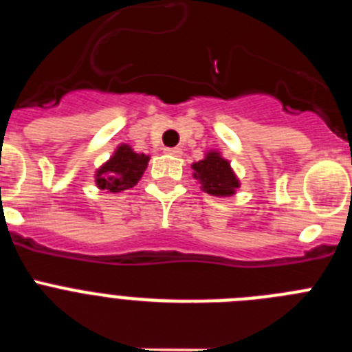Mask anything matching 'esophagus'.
I'll use <instances>...</instances> for the list:
<instances>
[{"label":"esophagus","mask_w":352,"mask_h":352,"mask_svg":"<svg viewBox=\"0 0 352 352\" xmlns=\"http://www.w3.org/2000/svg\"><path fill=\"white\" fill-rule=\"evenodd\" d=\"M167 155H173V157H182V149L179 148H166L164 149Z\"/></svg>","instance_id":"esophagus-1"}]
</instances>
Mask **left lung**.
Masks as SVG:
<instances>
[{
    "mask_svg": "<svg viewBox=\"0 0 352 352\" xmlns=\"http://www.w3.org/2000/svg\"><path fill=\"white\" fill-rule=\"evenodd\" d=\"M192 169H194V178L201 183V188L211 195H220V197L232 195L239 186L231 164L217 151H210L204 160L195 162Z\"/></svg>",
    "mask_w": 352,
    "mask_h": 352,
    "instance_id": "8db88e82",
    "label": "left lung"
}]
</instances>
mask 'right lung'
Returning a JSON list of instances; mask_svg holds the SVG:
<instances>
[{
    "mask_svg": "<svg viewBox=\"0 0 352 352\" xmlns=\"http://www.w3.org/2000/svg\"><path fill=\"white\" fill-rule=\"evenodd\" d=\"M149 157L144 153H135L126 144H121L111 160L105 162L100 169L96 170V185L100 190L123 192L138 185L144 174Z\"/></svg>",
    "mask_w": 352,
    "mask_h": 352,
    "instance_id": "right-lung-1",
    "label": "right lung"
}]
</instances>
